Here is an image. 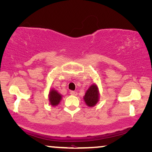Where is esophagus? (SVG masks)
I'll use <instances>...</instances> for the list:
<instances>
[{"label": "esophagus", "instance_id": "1", "mask_svg": "<svg viewBox=\"0 0 152 152\" xmlns=\"http://www.w3.org/2000/svg\"><path fill=\"white\" fill-rule=\"evenodd\" d=\"M70 94H71V95H73V96H77V92H75V91H71Z\"/></svg>", "mask_w": 152, "mask_h": 152}]
</instances>
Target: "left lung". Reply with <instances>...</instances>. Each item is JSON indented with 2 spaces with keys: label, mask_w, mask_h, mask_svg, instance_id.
Here are the masks:
<instances>
[{
  "label": "left lung",
  "mask_w": 152,
  "mask_h": 152,
  "mask_svg": "<svg viewBox=\"0 0 152 152\" xmlns=\"http://www.w3.org/2000/svg\"><path fill=\"white\" fill-rule=\"evenodd\" d=\"M99 89L96 86L93 84L89 88V89L86 91L83 99L88 106L93 107L99 101Z\"/></svg>",
  "instance_id": "left-lung-1"
}]
</instances>
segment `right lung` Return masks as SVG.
I'll use <instances>...</instances> for the list:
<instances>
[{"label": "right lung", "mask_w": 152, "mask_h": 152, "mask_svg": "<svg viewBox=\"0 0 152 152\" xmlns=\"http://www.w3.org/2000/svg\"><path fill=\"white\" fill-rule=\"evenodd\" d=\"M62 99V96L59 93H58L56 90H52L50 92L49 95V99H50V104L52 106H56L60 103V100Z\"/></svg>", "instance_id": "add662e5"}]
</instances>
